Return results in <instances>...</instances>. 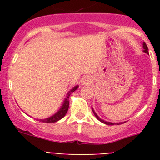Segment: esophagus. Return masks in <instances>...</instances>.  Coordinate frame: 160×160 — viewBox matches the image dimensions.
I'll use <instances>...</instances> for the list:
<instances>
[{
	"mask_svg": "<svg viewBox=\"0 0 160 160\" xmlns=\"http://www.w3.org/2000/svg\"><path fill=\"white\" fill-rule=\"evenodd\" d=\"M92 82V78L90 76H87L82 79V84L83 85H89Z\"/></svg>",
	"mask_w": 160,
	"mask_h": 160,
	"instance_id": "esophagus-1",
	"label": "esophagus"
}]
</instances>
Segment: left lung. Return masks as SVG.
<instances>
[{
    "label": "left lung",
    "instance_id": "obj_1",
    "mask_svg": "<svg viewBox=\"0 0 160 160\" xmlns=\"http://www.w3.org/2000/svg\"><path fill=\"white\" fill-rule=\"evenodd\" d=\"M142 48H143V52L144 53H148V54H149V52H148V46H147V45H146V43H145V42H143V43H142ZM92 111L93 112H94V116L96 117V118H97V119L98 120H99L100 122H102V123H104V124H107V125H119V124H122V122H107V121H105V120H103V119H102L101 118H99V116H98V115L97 114H96L95 113V111H94V109L92 108Z\"/></svg>",
    "mask_w": 160,
    "mask_h": 160
}]
</instances>
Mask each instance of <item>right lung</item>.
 <instances>
[{"mask_svg":"<svg viewBox=\"0 0 160 160\" xmlns=\"http://www.w3.org/2000/svg\"><path fill=\"white\" fill-rule=\"evenodd\" d=\"M78 88V86H75V87H73L71 90H69L67 94H66V97L65 98L62 105V107H60V109H59L58 111L55 113V114H53V115H51V116L48 117V118L39 119L41 122H46V123H51V122H58V120L62 119V118L66 115V114L68 111V108H69V98H70V95L73 92V91H75Z\"/></svg>","mask_w":160,"mask_h":160,"instance_id":"add662e5","label":"right lung"}]
</instances>
